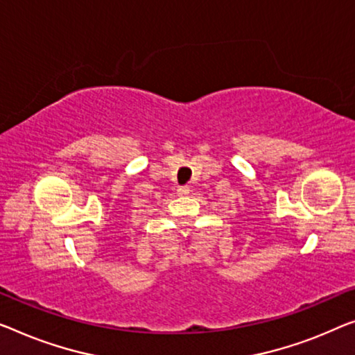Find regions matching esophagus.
Wrapping results in <instances>:
<instances>
[{
    "mask_svg": "<svg viewBox=\"0 0 355 355\" xmlns=\"http://www.w3.org/2000/svg\"><path fill=\"white\" fill-rule=\"evenodd\" d=\"M188 193H189V188H188V187H180V188H178V194L184 196V194H188Z\"/></svg>",
    "mask_w": 355,
    "mask_h": 355,
    "instance_id": "esophagus-1",
    "label": "esophagus"
}]
</instances>
